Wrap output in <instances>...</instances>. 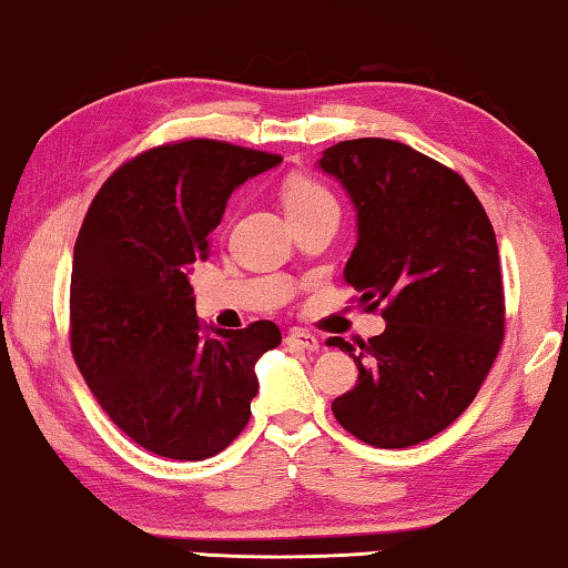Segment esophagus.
Instances as JSON below:
<instances>
[{
    "label": "esophagus",
    "instance_id": "1",
    "mask_svg": "<svg viewBox=\"0 0 568 568\" xmlns=\"http://www.w3.org/2000/svg\"><path fill=\"white\" fill-rule=\"evenodd\" d=\"M286 345H292V348H300V351H307V353L320 351V341L307 331H292L290 335H286Z\"/></svg>",
    "mask_w": 568,
    "mask_h": 568
}]
</instances>
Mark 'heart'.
I'll return each instance as SVG.
<instances>
[{"label":"heart","instance_id":"b5f03b06","mask_svg":"<svg viewBox=\"0 0 568 568\" xmlns=\"http://www.w3.org/2000/svg\"><path fill=\"white\" fill-rule=\"evenodd\" d=\"M282 202L286 210V217H302L307 212L323 210V207H335L333 194L312 176H290L282 186Z\"/></svg>","mask_w":568,"mask_h":568}]
</instances>
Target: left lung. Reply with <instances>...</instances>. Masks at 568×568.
<instances>
[{"mask_svg": "<svg viewBox=\"0 0 568 568\" xmlns=\"http://www.w3.org/2000/svg\"><path fill=\"white\" fill-rule=\"evenodd\" d=\"M358 220L343 278L379 310L384 333L353 348L358 382L333 402L345 430L376 448L417 446L471 405L505 338V290L491 223L454 169L386 138L327 148Z\"/></svg>", "mask_w": 568, "mask_h": 568, "instance_id": "1", "label": "left lung"}]
</instances>
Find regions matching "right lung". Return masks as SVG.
Returning <instances> with one entry per match:
<instances>
[{"mask_svg":"<svg viewBox=\"0 0 568 568\" xmlns=\"http://www.w3.org/2000/svg\"><path fill=\"white\" fill-rule=\"evenodd\" d=\"M282 155L210 138L151 148L114 171L73 245L71 353L110 420L176 462L225 450L251 417L253 366L282 343L271 320L200 323L189 284L230 194Z\"/></svg>","mask_w":568,"mask_h":568,"instance_id":"1","label":"right lung"}]
</instances>
